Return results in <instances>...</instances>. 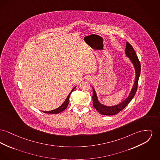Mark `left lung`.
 <instances>
[{
    "label": "left lung",
    "mask_w": 160,
    "mask_h": 160,
    "mask_svg": "<svg viewBox=\"0 0 160 160\" xmlns=\"http://www.w3.org/2000/svg\"><path fill=\"white\" fill-rule=\"evenodd\" d=\"M125 53L127 57H128L132 63H133L135 70V82L133 84V86L132 89L128 97L119 104L113 106H106L100 103L97 98V95L95 93V91L93 88V95H92V101H93V106L94 108L96 109V110L102 115H113L115 114H117L120 112L121 111L130 103L132 99L133 98L134 95L137 91L138 88V79L140 75L141 72V65L140 60L137 56L134 49L132 47L131 45L129 42H126V46L125 49Z\"/></svg>",
    "instance_id": "left-lung-1"
}]
</instances>
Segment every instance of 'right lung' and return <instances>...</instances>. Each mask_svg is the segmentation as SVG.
Here are the masks:
<instances>
[{
	"label": "right lung",
	"instance_id": "obj_1",
	"mask_svg": "<svg viewBox=\"0 0 160 160\" xmlns=\"http://www.w3.org/2000/svg\"><path fill=\"white\" fill-rule=\"evenodd\" d=\"M75 88V87H74V88L72 89V91H71V92L69 93V94L68 95V96L67 97V98H66L65 101L64 102V103L62 104L60 107H58V108H57L56 109H54V110H52V111H43V112L44 113H60L61 112L63 111L65 109H66L67 106H68L69 97H70V95H71V92L74 91V89Z\"/></svg>",
	"mask_w": 160,
	"mask_h": 160
}]
</instances>
